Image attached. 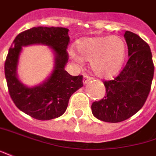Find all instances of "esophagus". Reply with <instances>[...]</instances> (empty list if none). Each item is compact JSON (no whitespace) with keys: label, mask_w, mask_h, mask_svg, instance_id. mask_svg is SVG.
Listing matches in <instances>:
<instances>
[{"label":"esophagus","mask_w":156,"mask_h":156,"mask_svg":"<svg viewBox=\"0 0 156 156\" xmlns=\"http://www.w3.org/2000/svg\"><path fill=\"white\" fill-rule=\"evenodd\" d=\"M92 80V77L91 76H87V75H85L84 77H83V84H87L89 80Z\"/></svg>","instance_id":"esophagus-1"}]
</instances>
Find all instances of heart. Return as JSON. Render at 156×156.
I'll list each match as a JSON object with an SVG mask.
<instances>
[{
	"mask_svg": "<svg viewBox=\"0 0 156 156\" xmlns=\"http://www.w3.org/2000/svg\"><path fill=\"white\" fill-rule=\"evenodd\" d=\"M76 51L69 52V58L76 64L90 62L95 76L110 78L121 69L126 58V46L124 40L117 35L85 37L76 43Z\"/></svg>",
	"mask_w": 156,
	"mask_h": 156,
	"instance_id": "heart-1",
	"label": "heart"
}]
</instances>
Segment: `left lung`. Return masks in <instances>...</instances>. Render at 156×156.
<instances>
[{
  "label": "left lung",
  "instance_id": "8db88e82",
  "mask_svg": "<svg viewBox=\"0 0 156 156\" xmlns=\"http://www.w3.org/2000/svg\"><path fill=\"white\" fill-rule=\"evenodd\" d=\"M124 37L129 59L118 76L104 81L105 96L92 105L93 115L105 122H121L135 115L147 100L154 77L150 46L131 31Z\"/></svg>",
  "mask_w": 156,
  "mask_h": 156
}]
</instances>
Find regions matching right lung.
Wrapping results in <instances>:
<instances>
[{
	"mask_svg": "<svg viewBox=\"0 0 156 156\" xmlns=\"http://www.w3.org/2000/svg\"><path fill=\"white\" fill-rule=\"evenodd\" d=\"M69 30L62 27H34L16 36L5 62V76L12 100L21 111L40 121L61 116L67 109L69 98L83 86V76H72L64 67ZM32 44L49 45L55 52V64L51 76L42 84L28 88L16 76V66L22 47Z\"/></svg>",
	"mask_w": 156,
	"mask_h": 156,
	"instance_id": "obj_1",
	"label": "right lung"
}]
</instances>
